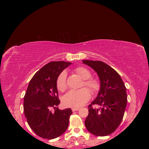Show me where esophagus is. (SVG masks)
Segmentation results:
<instances>
[{"instance_id":"obj_1","label":"esophagus","mask_w":149,"mask_h":149,"mask_svg":"<svg viewBox=\"0 0 149 149\" xmlns=\"http://www.w3.org/2000/svg\"><path fill=\"white\" fill-rule=\"evenodd\" d=\"M79 109V107H76V108H72V111L74 112V111H77Z\"/></svg>"}]
</instances>
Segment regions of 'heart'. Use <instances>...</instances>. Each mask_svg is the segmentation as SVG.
Wrapping results in <instances>:
<instances>
[{
    "label": "heart",
    "mask_w": 149,
    "mask_h": 149,
    "mask_svg": "<svg viewBox=\"0 0 149 149\" xmlns=\"http://www.w3.org/2000/svg\"><path fill=\"white\" fill-rule=\"evenodd\" d=\"M79 76L84 79L83 86H86L93 93H96L100 89V84L98 81L90 78L91 77V73L86 68L79 66L75 69ZM66 72L63 71L58 75L56 79V87L59 91L63 92L67 88ZM91 97V93L86 88H83L78 90H71L68 92L63 99V104L66 107H79L85 104Z\"/></svg>",
    "instance_id": "b5f03b06"
}]
</instances>
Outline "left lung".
<instances>
[{
	"instance_id": "1",
	"label": "left lung",
	"mask_w": 149,
	"mask_h": 149,
	"mask_svg": "<svg viewBox=\"0 0 149 149\" xmlns=\"http://www.w3.org/2000/svg\"><path fill=\"white\" fill-rule=\"evenodd\" d=\"M83 63L96 72L101 83L97 97L88 106L85 126L94 136H106L115 131L123 119L127 101L125 84L118 72L105 63L93 60ZM93 105L100 107L93 108Z\"/></svg>"
}]
</instances>
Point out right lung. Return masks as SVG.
Here are the masks:
<instances>
[{"mask_svg":"<svg viewBox=\"0 0 149 149\" xmlns=\"http://www.w3.org/2000/svg\"><path fill=\"white\" fill-rule=\"evenodd\" d=\"M71 64L61 61L49 62L35 74L29 84L24 100V114L30 128L40 137L56 138L68 127L72 111L57 107L60 101L56 79Z\"/></svg>","mask_w":149,"mask_h":149,"instance_id":"1","label":"right lung"}]
</instances>
